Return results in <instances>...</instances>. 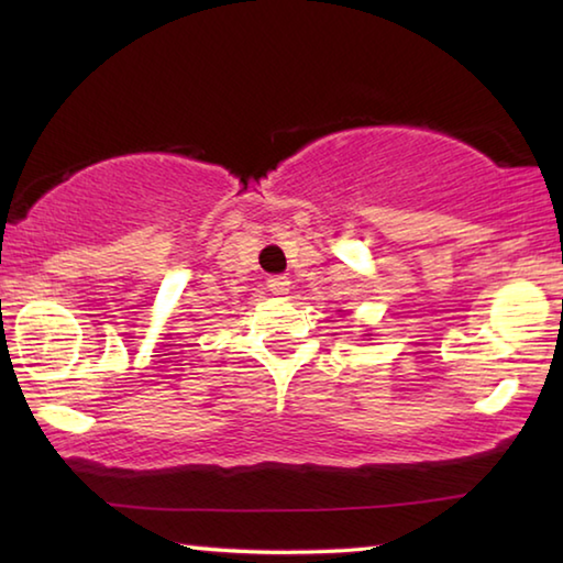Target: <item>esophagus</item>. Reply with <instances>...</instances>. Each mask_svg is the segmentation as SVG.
<instances>
[{
    "mask_svg": "<svg viewBox=\"0 0 563 563\" xmlns=\"http://www.w3.org/2000/svg\"><path fill=\"white\" fill-rule=\"evenodd\" d=\"M268 288H271L275 295H288V292H290L288 275H271V278H268Z\"/></svg>",
    "mask_w": 563,
    "mask_h": 563,
    "instance_id": "obj_1",
    "label": "esophagus"
}]
</instances>
